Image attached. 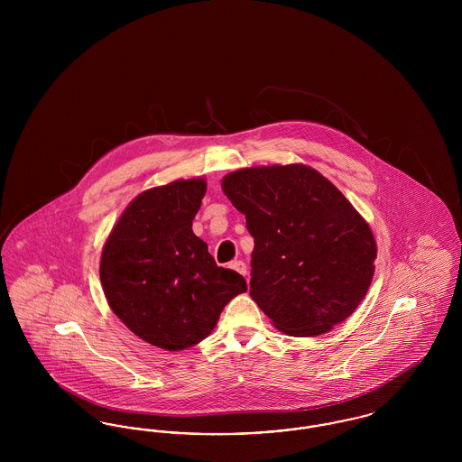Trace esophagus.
Segmentation results:
<instances>
[{
	"instance_id": "1",
	"label": "esophagus",
	"mask_w": 462,
	"mask_h": 462,
	"mask_svg": "<svg viewBox=\"0 0 462 462\" xmlns=\"http://www.w3.org/2000/svg\"><path fill=\"white\" fill-rule=\"evenodd\" d=\"M230 268H232V270H236V272H237V273H241V275H245V273H247V266H245V263L241 262V260H239V262H237V260H236V262H232V263H230Z\"/></svg>"
}]
</instances>
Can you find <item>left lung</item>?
I'll list each match as a JSON object with an SVG mask.
<instances>
[{
	"label": "left lung",
	"mask_w": 462,
	"mask_h": 462,
	"mask_svg": "<svg viewBox=\"0 0 462 462\" xmlns=\"http://www.w3.org/2000/svg\"><path fill=\"white\" fill-rule=\"evenodd\" d=\"M254 239L251 298L289 336L346 320L371 286L373 230L326 176L305 164L237 170L221 180Z\"/></svg>",
	"instance_id": "1"
}]
</instances>
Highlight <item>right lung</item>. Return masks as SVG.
Masks as SVG:
<instances>
[{
	"mask_svg": "<svg viewBox=\"0 0 462 462\" xmlns=\"http://www.w3.org/2000/svg\"><path fill=\"white\" fill-rule=\"evenodd\" d=\"M206 181L176 180L133 199L100 260L112 311L140 339L178 352L215 329L221 310L245 292L241 273L221 268L192 232Z\"/></svg>",
	"mask_w": 462,
	"mask_h": 462,
	"instance_id": "right-lung-1",
	"label": "right lung"
}]
</instances>
